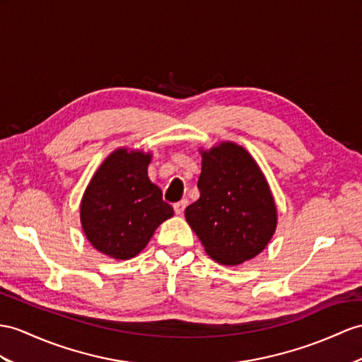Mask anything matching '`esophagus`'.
I'll return each mask as SVG.
<instances>
[{
  "label": "esophagus",
  "mask_w": 362,
  "mask_h": 362,
  "mask_svg": "<svg viewBox=\"0 0 362 362\" xmlns=\"http://www.w3.org/2000/svg\"><path fill=\"white\" fill-rule=\"evenodd\" d=\"M187 204H189L187 199H181L180 202H175V204H173L175 214H176V215H182V214H184V209L187 207Z\"/></svg>",
  "instance_id": "34e87169"
}]
</instances>
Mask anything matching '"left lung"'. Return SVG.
I'll list each match as a JSON object with an SVG mask.
<instances>
[{"mask_svg":"<svg viewBox=\"0 0 362 362\" xmlns=\"http://www.w3.org/2000/svg\"><path fill=\"white\" fill-rule=\"evenodd\" d=\"M201 156L199 199L186 209V219L211 259L238 266L272 240L278 221L275 201L244 147L221 143Z\"/></svg>","mask_w":362,"mask_h":362,"instance_id":"obj_1","label":"left lung"}]
</instances>
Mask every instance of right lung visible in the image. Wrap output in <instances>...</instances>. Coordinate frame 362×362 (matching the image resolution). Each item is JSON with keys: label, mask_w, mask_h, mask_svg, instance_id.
Wrapping results in <instances>:
<instances>
[{"label": "right lung", "mask_w": 362, "mask_h": 362, "mask_svg": "<svg viewBox=\"0 0 362 362\" xmlns=\"http://www.w3.org/2000/svg\"><path fill=\"white\" fill-rule=\"evenodd\" d=\"M151 153L118 148L105 158L81 201V226L96 250L130 259L151 241L156 227L173 216L161 189L148 180Z\"/></svg>", "instance_id": "right-lung-1"}]
</instances>
